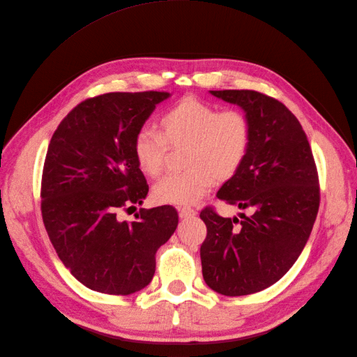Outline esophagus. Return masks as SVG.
I'll use <instances>...</instances> for the list:
<instances>
[{
  "label": "esophagus",
  "instance_id": "34e87169",
  "mask_svg": "<svg viewBox=\"0 0 357 357\" xmlns=\"http://www.w3.org/2000/svg\"><path fill=\"white\" fill-rule=\"evenodd\" d=\"M195 214H197V211L190 207H178V215L181 219L192 218V215H195Z\"/></svg>",
  "mask_w": 357,
  "mask_h": 357
}]
</instances>
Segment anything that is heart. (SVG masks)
<instances>
[{
  "instance_id": "b5f03b06",
  "label": "heart",
  "mask_w": 357,
  "mask_h": 357,
  "mask_svg": "<svg viewBox=\"0 0 357 357\" xmlns=\"http://www.w3.org/2000/svg\"><path fill=\"white\" fill-rule=\"evenodd\" d=\"M160 132L143 128L132 150L138 168L149 177L164 171L168 146L185 147L186 169L156 183L153 197L160 204L192 205L207 195L219 180L240 171L250 152L253 126L240 110L222 112L218 105L186 96L160 116Z\"/></svg>"
}]
</instances>
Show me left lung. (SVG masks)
I'll return each instance as SVG.
<instances>
[{
	"instance_id": "left-lung-1",
	"label": "left lung",
	"mask_w": 357,
	"mask_h": 357,
	"mask_svg": "<svg viewBox=\"0 0 357 357\" xmlns=\"http://www.w3.org/2000/svg\"><path fill=\"white\" fill-rule=\"evenodd\" d=\"M240 105L253 126L243 167L218 198L250 215L222 218L205 207L201 245L205 283L225 296H243L277 283L308 241L320 205L317 167L295 114L278 100L256 91H210Z\"/></svg>"
}]
</instances>
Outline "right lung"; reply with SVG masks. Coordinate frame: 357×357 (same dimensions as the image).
<instances>
[{"label": "right lung", "mask_w": 357, "mask_h": 357, "mask_svg": "<svg viewBox=\"0 0 357 357\" xmlns=\"http://www.w3.org/2000/svg\"><path fill=\"white\" fill-rule=\"evenodd\" d=\"M168 92H110L77 104L53 132L41 176V215L49 238L82 284L131 295L155 275L156 252L174 234L172 205L121 211L142 204L149 185L132 143Z\"/></svg>", "instance_id": "add662e5"}]
</instances>
